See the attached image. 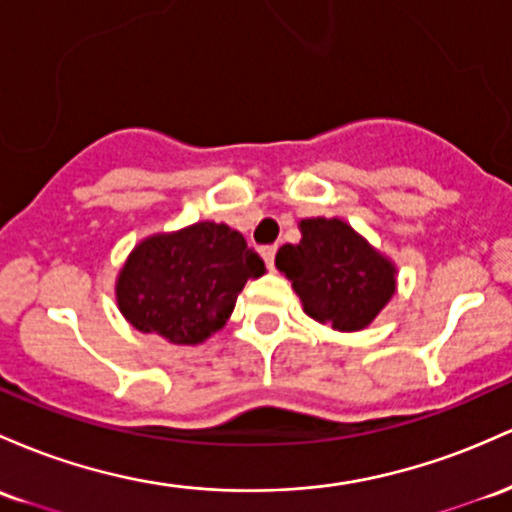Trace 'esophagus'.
Masks as SVG:
<instances>
[{"mask_svg": "<svg viewBox=\"0 0 512 512\" xmlns=\"http://www.w3.org/2000/svg\"><path fill=\"white\" fill-rule=\"evenodd\" d=\"M260 255H262V260H265V265H267L269 269H272V267H274V255H277V245L262 247Z\"/></svg>", "mask_w": 512, "mask_h": 512, "instance_id": "1", "label": "esophagus"}]
</instances>
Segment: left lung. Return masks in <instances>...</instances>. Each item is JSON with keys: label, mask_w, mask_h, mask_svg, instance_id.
Returning <instances> with one entry per match:
<instances>
[{"label": "left lung", "mask_w": 512, "mask_h": 512, "mask_svg": "<svg viewBox=\"0 0 512 512\" xmlns=\"http://www.w3.org/2000/svg\"><path fill=\"white\" fill-rule=\"evenodd\" d=\"M301 240L279 247L274 265L303 311L340 333L367 328L396 294L393 260L342 218H303Z\"/></svg>", "instance_id": "left-lung-1"}]
</instances>
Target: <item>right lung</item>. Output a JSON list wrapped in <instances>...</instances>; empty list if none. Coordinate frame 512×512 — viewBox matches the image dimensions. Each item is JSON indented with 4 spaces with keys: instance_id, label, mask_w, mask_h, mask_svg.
<instances>
[{
    "instance_id": "right-lung-1",
    "label": "right lung",
    "mask_w": 512,
    "mask_h": 512,
    "mask_svg": "<svg viewBox=\"0 0 512 512\" xmlns=\"http://www.w3.org/2000/svg\"><path fill=\"white\" fill-rule=\"evenodd\" d=\"M265 262L226 223L199 221L143 238L116 277L121 316L172 345H201L226 325Z\"/></svg>"
}]
</instances>
